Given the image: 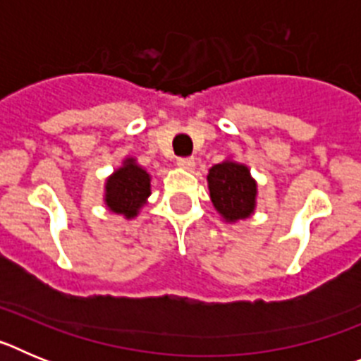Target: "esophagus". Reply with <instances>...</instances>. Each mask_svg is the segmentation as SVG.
<instances>
[{"instance_id":"obj_1","label":"esophagus","mask_w":361,"mask_h":361,"mask_svg":"<svg viewBox=\"0 0 361 361\" xmlns=\"http://www.w3.org/2000/svg\"><path fill=\"white\" fill-rule=\"evenodd\" d=\"M177 164L180 166V168H183V170H193V168H195V161H193V159L191 157H180V159H177Z\"/></svg>"}]
</instances>
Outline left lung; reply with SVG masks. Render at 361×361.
Segmentation results:
<instances>
[{"label":"left lung","instance_id":"1","mask_svg":"<svg viewBox=\"0 0 361 361\" xmlns=\"http://www.w3.org/2000/svg\"><path fill=\"white\" fill-rule=\"evenodd\" d=\"M208 188L213 206L228 222L247 219L253 213L257 183L247 166L231 161L215 164L208 173Z\"/></svg>","mask_w":361,"mask_h":361}]
</instances>
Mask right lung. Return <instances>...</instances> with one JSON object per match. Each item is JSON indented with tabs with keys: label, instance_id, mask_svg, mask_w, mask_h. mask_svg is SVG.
I'll list each match as a JSON object with an SVG mask.
<instances>
[{
	"label": "right lung",
	"instance_id": "add662e5",
	"mask_svg": "<svg viewBox=\"0 0 361 361\" xmlns=\"http://www.w3.org/2000/svg\"><path fill=\"white\" fill-rule=\"evenodd\" d=\"M149 197V175L133 159L106 180V206L114 213L132 219Z\"/></svg>",
	"mask_w": 361,
	"mask_h": 361
}]
</instances>
